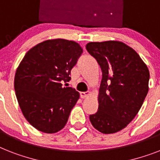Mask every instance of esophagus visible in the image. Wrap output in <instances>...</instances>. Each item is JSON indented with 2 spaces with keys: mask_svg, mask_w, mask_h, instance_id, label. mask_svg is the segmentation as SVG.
Here are the masks:
<instances>
[{
  "mask_svg": "<svg viewBox=\"0 0 160 160\" xmlns=\"http://www.w3.org/2000/svg\"><path fill=\"white\" fill-rule=\"evenodd\" d=\"M89 94H90V93H89V92H80V97L82 98H87Z\"/></svg>",
  "mask_w": 160,
  "mask_h": 160,
  "instance_id": "34e87169",
  "label": "esophagus"
}]
</instances>
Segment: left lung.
Returning <instances> with one entry per match:
<instances>
[{
	"mask_svg": "<svg viewBox=\"0 0 160 160\" xmlns=\"http://www.w3.org/2000/svg\"><path fill=\"white\" fill-rule=\"evenodd\" d=\"M86 49L102 73L98 112L89 120L98 132L115 133L141 109L149 90L150 71L138 53L122 42H89Z\"/></svg>",
	"mask_w": 160,
	"mask_h": 160,
	"instance_id": "left-lung-1",
	"label": "left lung"
}]
</instances>
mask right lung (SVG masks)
<instances>
[{
  "label": "right lung",
  "mask_w": 160,
  "mask_h": 160,
  "mask_svg": "<svg viewBox=\"0 0 160 160\" xmlns=\"http://www.w3.org/2000/svg\"><path fill=\"white\" fill-rule=\"evenodd\" d=\"M82 52L74 41L46 40L32 48L19 63L15 76L17 100L26 120L40 132L56 133L67 124L80 98L67 82Z\"/></svg>",
  "instance_id": "add662e5"
}]
</instances>
